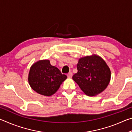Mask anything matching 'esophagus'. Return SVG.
<instances>
[{
	"label": "esophagus",
	"instance_id": "obj_1",
	"mask_svg": "<svg viewBox=\"0 0 132 132\" xmlns=\"http://www.w3.org/2000/svg\"><path fill=\"white\" fill-rule=\"evenodd\" d=\"M67 76H68V78H71V77L73 76V73H71V72H70V73H68V75H67Z\"/></svg>",
	"mask_w": 132,
	"mask_h": 132
}]
</instances>
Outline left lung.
<instances>
[{"mask_svg":"<svg viewBox=\"0 0 132 132\" xmlns=\"http://www.w3.org/2000/svg\"><path fill=\"white\" fill-rule=\"evenodd\" d=\"M77 73L73 79L86 95L94 96L102 92L109 83L111 71L102 58L96 55L80 58Z\"/></svg>","mask_w":132,"mask_h":132,"instance_id":"1","label":"left lung"}]
</instances>
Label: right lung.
<instances>
[{"mask_svg": "<svg viewBox=\"0 0 132 132\" xmlns=\"http://www.w3.org/2000/svg\"><path fill=\"white\" fill-rule=\"evenodd\" d=\"M67 79L56 67L52 66L49 60H41L31 66L28 82L35 92L45 96H51L60 87Z\"/></svg>", "mask_w": 132, "mask_h": 132, "instance_id": "right-lung-1", "label": "right lung"}]
</instances>
